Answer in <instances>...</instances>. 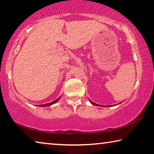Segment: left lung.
Listing matches in <instances>:
<instances>
[{"label":"left lung","instance_id":"left-lung-1","mask_svg":"<svg viewBox=\"0 0 154 154\" xmlns=\"http://www.w3.org/2000/svg\"><path fill=\"white\" fill-rule=\"evenodd\" d=\"M90 102L91 103V104H93V105H95V106H99V104H95V103H94V102H91V101H90ZM112 106V105H111Z\"/></svg>","mask_w":154,"mask_h":154}]
</instances>
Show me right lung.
Returning a JSON list of instances; mask_svg holds the SVG:
<instances>
[{"label": "right lung", "instance_id": "right-lung-1", "mask_svg": "<svg viewBox=\"0 0 154 154\" xmlns=\"http://www.w3.org/2000/svg\"><path fill=\"white\" fill-rule=\"evenodd\" d=\"M59 99H60V97L57 98V100H55L54 101H53V102H52L48 103V104H42V105H37V106H49L52 105V104H54V103L57 102L58 101H59Z\"/></svg>", "mask_w": 154, "mask_h": 154}]
</instances>
